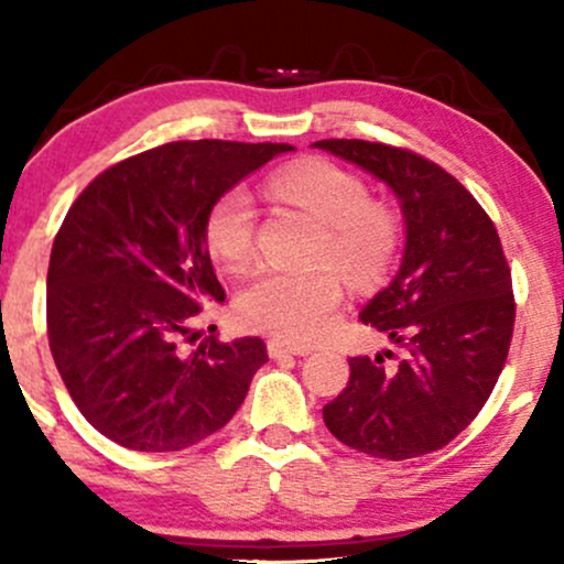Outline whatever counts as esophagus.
I'll use <instances>...</instances> for the list:
<instances>
[{
	"mask_svg": "<svg viewBox=\"0 0 564 564\" xmlns=\"http://www.w3.org/2000/svg\"><path fill=\"white\" fill-rule=\"evenodd\" d=\"M268 352H270V358H291V355H307L310 349L291 347V345H286V341H281V339H270L268 341Z\"/></svg>",
	"mask_w": 564,
	"mask_h": 564,
	"instance_id": "1",
	"label": "esophagus"
}]
</instances>
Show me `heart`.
Returning a JSON list of instances; mask_svg holds the SVG:
<instances>
[{
  "mask_svg": "<svg viewBox=\"0 0 564 564\" xmlns=\"http://www.w3.org/2000/svg\"><path fill=\"white\" fill-rule=\"evenodd\" d=\"M278 198L310 212L326 225L321 262H332L355 283H368L390 268L400 246V223L384 206L371 204L358 174L326 161L289 166L270 177ZM257 206L246 187L225 191L204 223L209 254L230 273L254 260ZM345 300V283L334 268L313 273L262 270L238 294L236 313L243 326L289 345H313L332 328Z\"/></svg>",
  "mask_w": 564,
  "mask_h": 564,
  "instance_id": "heart-1",
  "label": "heart"
}]
</instances>
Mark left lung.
Segmentation results:
<instances>
[{"mask_svg": "<svg viewBox=\"0 0 564 564\" xmlns=\"http://www.w3.org/2000/svg\"><path fill=\"white\" fill-rule=\"evenodd\" d=\"M315 148L390 185L405 217L398 275L360 321L384 332L403 358H349V381L323 422L349 448L387 462L448 445L480 413L507 364L514 332L511 270L494 219L435 161L368 140Z\"/></svg>", "mask_w": 564, "mask_h": 564, "instance_id": "1", "label": "left lung"}]
</instances>
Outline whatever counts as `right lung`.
Listing matches in <instances>:
<instances>
[{
	"instance_id": "obj_1",
	"label": "right lung",
	"mask_w": 564,
	"mask_h": 564,
	"mask_svg": "<svg viewBox=\"0 0 564 564\" xmlns=\"http://www.w3.org/2000/svg\"><path fill=\"white\" fill-rule=\"evenodd\" d=\"M286 142L180 140L129 156L82 191L47 270V336L63 384L100 435L183 451L215 435L268 364L257 336L196 349L204 302H225L204 241L212 204Z\"/></svg>"
}]
</instances>
